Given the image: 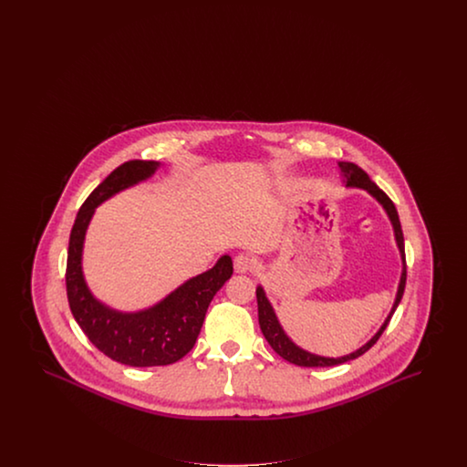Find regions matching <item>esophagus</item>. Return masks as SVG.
Wrapping results in <instances>:
<instances>
[{"instance_id": "34e87169", "label": "esophagus", "mask_w": 467, "mask_h": 467, "mask_svg": "<svg viewBox=\"0 0 467 467\" xmlns=\"http://www.w3.org/2000/svg\"><path fill=\"white\" fill-rule=\"evenodd\" d=\"M254 265H255V261L250 255H246V254H238L234 257V271L236 273H246V271H250L254 267Z\"/></svg>"}]
</instances>
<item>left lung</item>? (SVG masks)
Returning <instances> with one entry per match:
<instances>
[{"label": "left lung", "mask_w": 467, "mask_h": 467, "mask_svg": "<svg viewBox=\"0 0 467 467\" xmlns=\"http://www.w3.org/2000/svg\"><path fill=\"white\" fill-rule=\"evenodd\" d=\"M339 166V173H341V182L348 187V189H362L366 191L371 198H375L378 201V204L385 210L389 221L392 223V229H394V238H396V244L400 248V263H402V269H400V285H398V292H396V299H394V305L389 311L387 318L383 320V324L379 326L377 333L371 336L369 341H366L362 347H358L354 352L347 354V356L341 357H324L317 356V354H311L308 350L301 348L299 345H296L292 339H290L289 334L284 331L273 305L269 303L267 299L266 292L265 287L259 284L255 294H257V308H259V326H261V331L265 334L267 343L271 345V348L282 357L285 360H289L290 364H296V366H303V368H329V366H337V364H345L348 360H354L357 357L366 354L375 343L378 341V337L381 336V333L385 331V327L389 326L392 315L396 308L400 306V299H402V294H404V285H406V259H404V238H402V229H400V215H398V210L394 206V202L389 200V196L378 187L375 182H371V178L368 177V173L364 170H360L354 162H345V161H339L337 162Z\"/></svg>", "instance_id": "8db88e82"}]
</instances>
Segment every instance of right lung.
Instances as JSON below:
<instances>
[{"instance_id": "right-lung-1", "label": "right lung", "mask_w": 467, "mask_h": 467, "mask_svg": "<svg viewBox=\"0 0 467 467\" xmlns=\"http://www.w3.org/2000/svg\"><path fill=\"white\" fill-rule=\"evenodd\" d=\"M159 166V161L136 159L113 170L80 206L67 246V303L77 324L99 352L133 368L168 366L187 356L200 336L213 296L233 275V259L225 254L212 269L185 280L156 305L138 311L115 310L92 294L82 257L96 208L149 180Z\"/></svg>"}]
</instances>
